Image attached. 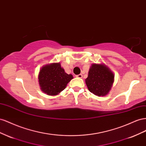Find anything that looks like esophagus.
<instances>
[{"label": "esophagus", "mask_w": 146, "mask_h": 146, "mask_svg": "<svg viewBox=\"0 0 146 146\" xmlns=\"http://www.w3.org/2000/svg\"><path fill=\"white\" fill-rule=\"evenodd\" d=\"M76 76L77 78H81L82 77V75L81 74H78V75H76Z\"/></svg>", "instance_id": "esophagus-1"}]
</instances>
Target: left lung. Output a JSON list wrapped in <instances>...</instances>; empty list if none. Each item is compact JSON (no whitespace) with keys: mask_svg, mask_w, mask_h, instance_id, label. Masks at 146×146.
<instances>
[{"mask_svg":"<svg viewBox=\"0 0 146 146\" xmlns=\"http://www.w3.org/2000/svg\"><path fill=\"white\" fill-rule=\"evenodd\" d=\"M114 76L112 72L102 64H94L89 71L86 84L90 92L97 96H105L109 92Z\"/></svg>","mask_w":146,"mask_h":146,"instance_id":"left-lung-1","label":"left lung"}]
</instances>
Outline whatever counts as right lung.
<instances>
[{
    "label": "right lung",
    "instance_id": "obj_1",
    "mask_svg": "<svg viewBox=\"0 0 146 146\" xmlns=\"http://www.w3.org/2000/svg\"><path fill=\"white\" fill-rule=\"evenodd\" d=\"M38 79L43 92L49 95H56L65 89L73 76L66 74L59 63H53L41 69Z\"/></svg>",
    "mask_w": 146,
    "mask_h": 146
}]
</instances>
